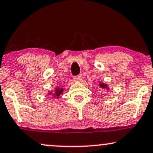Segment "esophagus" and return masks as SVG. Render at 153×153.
Instances as JSON below:
<instances>
[{"label": "esophagus", "mask_w": 153, "mask_h": 153, "mask_svg": "<svg viewBox=\"0 0 153 153\" xmlns=\"http://www.w3.org/2000/svg\"><path fill=\"white\" fill-rule=\"evenodd\" d=\"M82 76L81 75H79L78 76L75 77L74 78V80L75 81H80V80H82Z\"/></svg>", "instance_id": "34e87169"}]
</instances>
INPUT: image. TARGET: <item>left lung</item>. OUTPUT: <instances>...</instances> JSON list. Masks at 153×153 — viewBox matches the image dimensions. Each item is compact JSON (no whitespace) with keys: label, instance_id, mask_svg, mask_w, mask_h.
Wrapping results in <instances>:
<instances>
[{"label":"left lung","instance_id":"obj_1","mask_svg":"<svg viewBox=\"0 0 153 153\" xmlns=\"http://www.w3.org/2000/svg\"><path fill=\"white\" fill-rule=\"evenodd\" d=\"M99 87L101 88L105 89L106 91H109V89H110L109 85H108V84L104 83V82H103L99 81Z\"/></svg>","mask_w":153,"mask_h":153}]
</instances>
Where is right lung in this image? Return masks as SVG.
<instances>
[{
	"instance_id": "obj_1",
	"label": "right lung",
	"mask_w": 153,
	"mask_h": 153,
	"mask_svg": "<svg viewBox=\"0 0 153 153\" xmlns=\"http://www.w3.org/2000/svg\"><path fill=\"white\" fill-rule=\"evenodd\" d=\"M63 92H64V88H63L60 86H57L54 88L53 91L49 90L48 95H50L51 96L54 97V99H58L61 95L63 94Z\"/></svg>"
}]
</instances>
